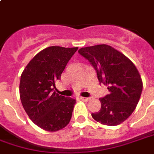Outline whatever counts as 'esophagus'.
Here are the masks:
<instances>
[{
  "instance_id": "1",
  "label": "esophagus",
  "mask_w": 154,
  "mask_h": 154,
  "mask_svg": "<svg viewBox=\"0 0 154 154\" xmlns=\"http://www.w3.org/2000/svg\"><path fill=\"white\" fill-rule=\"evenodd\" d=\"M81 99L83 100V101H85V102H88V101L91 99V98H90V97H81Z\"/></svg>"
}]
</instances>
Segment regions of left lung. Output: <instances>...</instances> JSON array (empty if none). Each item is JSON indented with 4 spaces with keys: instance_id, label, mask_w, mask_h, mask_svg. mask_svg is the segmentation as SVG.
Listing matches in <instances>:
<instances>
[{
    "instance_id": "obj_1",
    "label": "left lung",
    "mask_w": 154,
    "mask_h": 154,
    "mask_svg": "<svg viewBox=\"0 0 154 154\" xmlns=\"http://www.w3.org/2000/svg\"><path fill=\"white\" fill-rule=\"evenodd\" d=\"M78 53L87 59L97 72L99 83L109 93L100 98L99 112L92 113L97 122L116 126L125 121L136 108L143 90V82L133 62L105 44L81 48Z\"/></svg>"
}]
</instances>
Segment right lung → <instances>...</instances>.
Instances as JSON below:
<instances>
[{
  "mask_svg": "<svg viewBox=\"0 0 154 154\" xmlns=\"http://www.w3.org/2000/svg\"><path fill=\"white\" fill-rule=\"evenodd\" d=\"M77 49L47 47L31 60L21 74L22 106L32 122L46 131H58L71 120L76 99L59 95L53 88Z\"/></svg>",
  "mask_w": 154,
  "mask_h": 154,
  "instance_id": "obj_1",
  "label": "right lung"
}]
</instances>
